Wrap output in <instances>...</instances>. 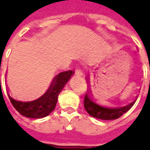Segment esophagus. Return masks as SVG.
Wrapping results in <instances>:
<instances>
[{"mask_svg": "<svg viewBox=\"0 0 150 150\" xmlns=\"http://www.w3.org/2000/svg\"><path fill=\"white\" fill-rule=\"evenodd\" d=\"M75 74L76 75H81L82 74H83V72H82V70L80 67H75Z\"/></svg>", "mask_w": 150, "mask_h": 150, "instance_id": "obj_1", "label": "esophagus"}]
</instances>
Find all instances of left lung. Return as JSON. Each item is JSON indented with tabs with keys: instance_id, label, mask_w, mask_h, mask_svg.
<instances>
[{
	"instance_id": "obj_1",
	"label": "left lung",
	"mask_w": 150,
	"mask_h": 150,
	"mask_svg": "<svg viewBox=\"0 0 150 150\" xmlns=\"http://www.w3.org/2000/svg\"><path fill=\"white\" fill-rule=\"evenodd\" d=\"M135 101L123 107H115L108 104H101L97 103L91 97L89 91H87L85 95L83 105H84L85 110L91 116L98 119L108 120L118 119L123 114L128 112L132 107Z\"/></svg>"
}]
</instances>
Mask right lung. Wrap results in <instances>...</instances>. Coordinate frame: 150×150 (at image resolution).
I'll return each instance as SVG.
<instances>
[{
	"label": "right lung",
	"mask_w": 150,
	"mask_h": 150,
	"mask_svg": "<svg viewBox=\"0 0 150 150\" xmlns=\"http://www.w3.org/2000/svg\"><path fill=\"white\" fill-rule=\"evenodd\" d=\"M74 74L73 71L60 72L53 79L48 89L42 95L34 100H22L12 97L8 94L9 100L22 116L33 119L43 118L55 108L58 96L66 83Z\"/></svg>",
	"instance_id": "1"
}]
</instances>
